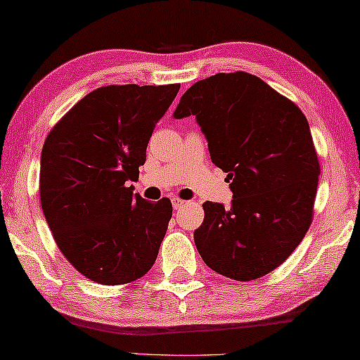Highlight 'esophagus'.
<instances>
[{
	"label": "esophagus",
	"instance_id": "obj_1",
	"mask_svg": "<svg viewBox=\"0 0 360 360\" xmlns=\"http://www.w3.org/2000/svg\"><path fill=\"white\" fill-rule=\"evenodd\" d=\"M171 203H173V207H174V210H179V208H182L186 205V200H181V198H178V197H174L173 200H171Z\"/></svg>",
	"mask_w": 360,
	"mask_h": 360
}]
</instances>
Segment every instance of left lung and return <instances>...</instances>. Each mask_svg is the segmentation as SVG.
I'll return each instance as SVG.
<instances>
[{
    "label": "left lung",
    "mask_w": 360,
    "mask_h": 360,
    "mask_svg": "<svg viewBox=\"0 0 360 360\" xmlns=\"http://www.w3.org/2000/svg\"><path fill=\"white\" fill-rule=\"evenodd\" d=\"M191 115L233 192L229 208L203 203L197 250L219 275L257 280L292 254L312 223L320 165L309 122L291 100L243 71L192 85L173 112Z\"/></svg>",
    "instance_id": "1"
}]
</instances>
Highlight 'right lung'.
I'll use <instances>...</instances> for the list:
<instances>
[{
	"instance_id": "right-lung-1",
	"label": "right lung",
	"mask_w": 360,
	"mask_h": 360,
	"mask_svg": "<svg viewBox=\"0 0 360 360\" xmlns=\"http://www.w3.org/2000/svg\"><path fill=\"white\" fill-rule=\"evenodd\" d=\"M181 84L106 85L48 134L40 160L43 214L63 255L100 284H124L157 260L173 205L132 194L155 124Z\"/></svg>"
}]
</instances>
